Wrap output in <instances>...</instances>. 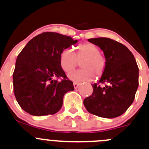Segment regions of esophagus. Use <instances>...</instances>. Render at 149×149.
<instances>
[{
  "instance_id": "34e87169",
  "label": "esophagus",
  "mask_w": 149,
  "mask_h": 149,
  "mask_svg": "<svg viewBox=\"0 0 149 149\" xmlns=\"http://www.w3.org/2000/svg\"><path fill=\"white\" fill-rule=\"evenodd\" d=\"M79 86V84H78V83H76V82L73 83V87H74L75 89L78 88V87Z\"/></svg>"
}]
</instances>
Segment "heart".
Wrapping results in <instances>:
<instances>
[{"label": "heart", "mask_w": 149, "mask_h": 149, "mask_svg": "<svg viewBox=\"0 0 149 149\" xmlns=\"http://www.w3.org/2000/svg\"><path fill=\"white\" fill-rule=\"evenodd\" d=\"M81 62L82 69L70 72L68 79L75 82L91 81L94 75L99 77L104 73L106 60L100 54V50L95 45L91 43L81 44L77 47L75 54L71 49L66 48L60 55V64L65 72H70Z\"/></svg>", "instance_id": "b5f03b06"}]
</instances>
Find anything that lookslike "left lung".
Instances as JSON below:
<instances>
[{
    "label": "left lung",
    "mask_w": 149,
    "mask_h": 149,
    "mask_svg": "<svg viewBox=\"0 0 149 149\" xmlns=\"http://www.w3.org/2000/svg\"><path fill=\"white\" fill-rule=\"evenodd\" d=\"M88 40L102 50L106 65L98 84H91L93 93L84 99V106L97 116H119L134 102L139 87V68L135 58L127 47L112 39L95 38ZM99 83L106 85L101 87Z\"/></svg>",
    "instance_id": "obj_1"
}]
</instances>
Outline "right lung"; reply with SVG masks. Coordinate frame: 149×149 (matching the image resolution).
Returning a JSON list of instances; mask_svg holds the SVG:
<instances>
[{"instance_id":"obj_1","label":"right lung","mask_w":149,"mask_h":149,"mask_svg":"<svg viewBox=\"0 0 149 149\" xmlns=\"http://www.w3.org/2000/svg\"><path fill=\"white\" fill-rule=\"evenodd\" d=\"M68 36L46 32L31 39L18 56L13 74V91L23 110L36 116L60 111L63 96L74 90L60 64L64 49L76 44ZM63 77L62 81L54 79Z\"/></svg>"}]
</instances>
